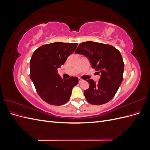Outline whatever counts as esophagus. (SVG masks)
<instances>
[{"instance_id": "1", "label": "esophagus", "mask_w": 150, "mask_h": 150, "mask_svg": "<svg viewBox=\"0 0 150 150\" xmlns=\"http://www.w3.org/2000/svg\"><path fill=\"white\" fill-rule=\"evenodd\" d=\"M78 80H79V83H81V82H83V81H84V80H83V79H81V78H79V79H78Z\"/></svg>"}]
</instances>
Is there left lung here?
<instances>
[{"mask_svg": "<svg viewBox=\"0 0 150 150\" xmlns=\"http://www.w3.org/2000/svg\"><path fill=\"white\" fill-rule=\"evenodd\" d=\"M75 52L86 56L91 67L101 72L98 83L87 80L89 88L84 91L86 100L94 105L110 101L119 89L123 76L124 62L120 51L110 45L87 41L81 43Z\"/></svg>", "mask_w": 150, "mask_h": 150, "instance_id": "obj_1", "label": "left lung"}]
</instances>
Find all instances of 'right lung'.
<instances>
[{"label": "right lung", "mask_w": 150, "mask_h": 150, "mask_svg": "<svg viewBox=\"0 0 150 150\" xmlns=\"http://www.w3.org/2000/svg\"><path fill=\"white\" fill-rule=\"evenodd\" d=\"M77 43L56 42L40 46L30 61V78L42 99L51 105L60 106L69 100L78 78L62 79L57 69L76 50Z\"/></svg>", "instance_id": "add662e5"}]
</instances>
